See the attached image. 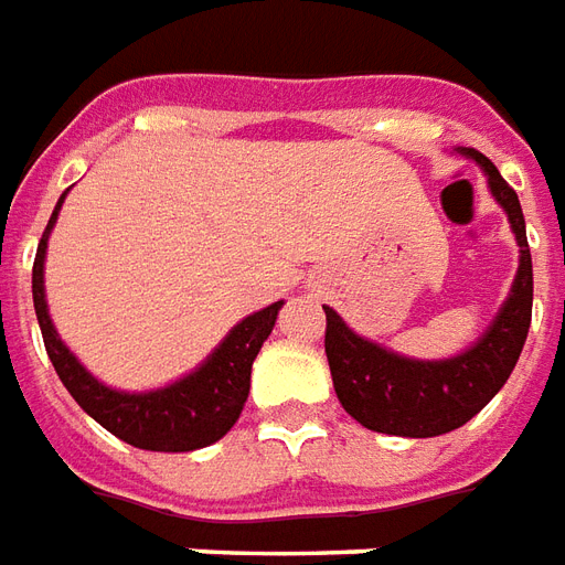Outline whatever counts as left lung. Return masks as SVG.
Masks as SVG:
<instances>
[{
  "instance_id": "8db88e82",
  "label": "left lung",
  "mask_w": 565,
  "mask_h": 565,
  "mask_svg": "<svg viewBox=\"0 0 565 565\" xmlns=\"http://www.w3.org/2000/svg\"><path fill=\"white\" fill-rule=\"evenodd\" d=\"M479 164L491 198L503 206L518 242V271L500 311L463 353L449 359H411L356 335L335 308L326 311V359L335 395L367 431L392 437H440L470 422L512 374L533 315V260L518 194L482 152L458 149Z\"/></svg>"
}]
</instances>
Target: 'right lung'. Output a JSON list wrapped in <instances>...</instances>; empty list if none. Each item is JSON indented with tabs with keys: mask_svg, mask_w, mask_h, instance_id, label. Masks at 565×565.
Segmentation results:
<instances>
[{
	"mask_svg": "<svg viewBox=\"0 0 565 565\" xmlns=\"http://www.w3.org/2000/svg\"><path fill=\"white\" fill-rule=\"evenodd\" d=\"M65 194L53 209L47 230L38 242L35 266H32V299H35L38 326L44 335L47 356L71 392V398L102 428L137 449L194 452V449L218 443L236 425L248 401L250 365L260 353L263 341L271 335V326L278 320L284 302H271L239 320L224 335V341L194 371H188L185 377L161 388H146V392L107 386L83 367L81 359L71 353L50 320L47 294H44V260H47L50 233L56 227Z\"/></svg>",
	"mask_w": 565,
	"mask_h": 565,
	"instance_id": "1",
	"label": "right lung"
}]
</instances>
